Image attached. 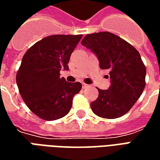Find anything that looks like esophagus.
<instances>
[{"label": "esophagus", "instance_id": "34e87169", "mask_svg": "<svg viewBox=\"0 0 160 160\" xmlns=\"http://www.w3.org/2000/svg\"><path fill=\"white\" fill-rule=\"evenodd\" d=\"M82 87H83V88H90L91 86L90 85H87V84L83 83L82 84Z\"/></svg>", "mask_w": 160, "mask_h": 160}]
</instances>
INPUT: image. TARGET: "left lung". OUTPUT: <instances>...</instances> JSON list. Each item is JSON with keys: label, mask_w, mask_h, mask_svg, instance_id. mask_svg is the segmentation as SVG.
<instances>
[{"label": "left lung", "mask_w": 160, "mask_h": 160, "mask_svg": "<svg viewBox=\"0 0 160 160\" xmlns=\"http://www.w3.org/2000/svg\"><path fill=\"white\" fill-rule=\"evenodd\" d=\"M81 44L96 54L101 69L110 71L111 87L98 88L91 109L102 118H121L133 107L146 86L147 69L134 46L109 32L87 34Z\"/></svg>", "instance_id": "left-lung-1"}]
</instances>
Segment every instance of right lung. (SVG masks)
Listing matches in <instances>:
<instances>
[{
  "label": "right lung",
  "instance_id": "add662e5",
  "mask_svg": "<svg viewBox=\"0 0 160 160\" xmlns=\"http://www.w3.org/2000/svg\"><path fill=\"white\" fill-rule=\"evenodd\" d=\"M82 35H52L37 42L23 56L16 74L21 98L32 112L46 121L65 117L80 92V82L68 83L60 71L68 70L71 54Z\"/></svg>",
  "mask_w": 160,
  "mask_h": 160
}]
</instances>
